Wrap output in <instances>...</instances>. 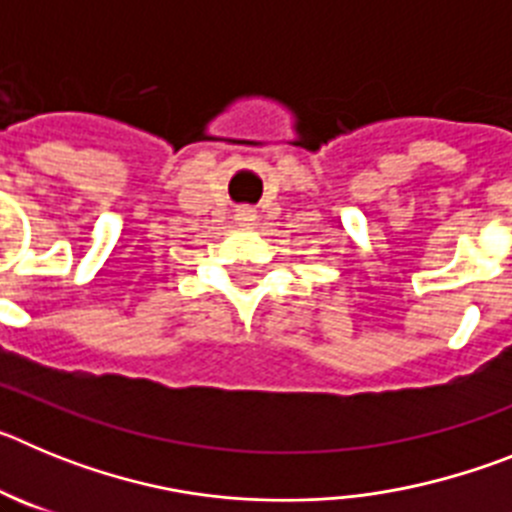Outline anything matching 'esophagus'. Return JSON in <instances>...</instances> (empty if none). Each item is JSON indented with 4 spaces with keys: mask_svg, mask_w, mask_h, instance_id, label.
Instances as JSON below:
<instances>
[{
    "mask_svg": "<svg viewBox=\"0 0 512 512\" xmlns=\"http://www.w3.org/2000/svg\"><path fill=\"white\" fill-rule=\"evenodd\" d=\"M253 220H256V210L253 207L243 205L235 210V223L238 225H253Z\"/></svg>",
    "mask_w": 512,
    "mask_h": 512,
    "instance_id": "34e87169",
    "label": "esophagus"
}]
</instances>
